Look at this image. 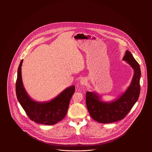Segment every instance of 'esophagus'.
I'll return each mask as SVG.
<instances>
[{
    "label": "esophagus",
    "instance_id": "34e87169",
    "mask_svg": "<svg viewBox=\"0 0 152 152\" xmlns=\"http://www.w3.org/2000/svg\"><path fill=\"white\" fill-rule=\"evenodd\" d=\"M80 84H81V85H82V86H84V85H86V84H87V80L86 79V78H82V79L80 80Z\"/></svg>",
    "mask_w": 152,
    "mask_h": 152
}]
</instances>
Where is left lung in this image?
<instances>
[{
	"label": "left lung",
	"instance_id": "1",
	"mask_svg": "<svg viewBox=\"0 0 152 152\" xmlns=\"http://www.w3.org/2000/svg\"><path fill=\"white\" fill-rule=\"evenodd\" d=\"M123 60L130 64L134 72L130 86L118 99L110 103L104 102L99 99L97 94L92 92L86 93L87 109L91 118L98 122L109 124L123 119L139 98L141 75L140 65L128 50Z\"/></svg>",
	"mask_w": 152,
	"mask_h": 152
}]
</instances>
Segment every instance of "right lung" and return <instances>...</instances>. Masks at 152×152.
<instances>
[{
  "label": "right lung",
  "mask_w": 152,
  "mask_h": 152,
  "mask_svg": "<svg viewBox=\"0 0 152 152\" xmlns=\"http://www.w3.org/2000/svg\"><path fill=\"white\" fill-rule=\"evenodd\" d=\"M22 60L18 68L16 83L18 99L28 118L33 121L47 125H53L65 117L75 87L66 88L56 98L50 102H37L32 100L23 87L22 79Z\"/></svg>",
  "instance_id": "right-lung-1"
}]
</instances>
